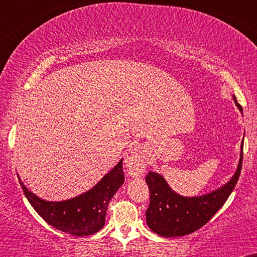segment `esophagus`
I'll return each mask as SVG.
<instances>
[{"mask_svg":"<svg viewBox=\"0 0 257 257\" xmlns=\"http://www.w3.org/2000/svg\"><path fill=\"white\" fill-rule=\"evenodd\" d=\"M125 166L130 176L132 177H141L144 173V168L147 166V156L142 148L135 147L126 153Z\"/></svg>","mask_w":257,"mask_h":257,"instance_id":"obj_1","label":"esophagus"}]
</instances>
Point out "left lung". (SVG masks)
<instances>
[{
    "mask_svg": "<svg viewBox=\"0 0 257 257\" xmlns=\"http://www.w3.org/2000/svg\"><path fill=\"white\" fill-rule=\"evenodd\" d=\"M234 101L242 111V107L236 97ZM242 161L243 147L237 171L230 182L210 194L198 197H184L176 194L166 183L164 177L155 172H149L146 182L149 186L150 203L146 216L150 230L162 237H182L206 225L214 214L224 206L228 196L233 191L239 179Z\"/></svg>",
    "mask_w": 257,
    "mask_h": 257,
    "instance_id": "8db88e82",
    "label": "left lung"
}]
</instances>
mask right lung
<instances>
[{
    "instance_id": "obj_1",
    "label": "right lung",
    "mask_w": 257,
    "mask_h": 257,
    "mask_svg": "<svg viewBox=\"0 0 257 257\" xmlns=\"http://www.w3.org/2000/svg\"><path fill=\"white\" fill-rule=\"evenodd\" d=\"M123 180L122 160H120L91 190L67 201L41 200L29 191L21 180L20 185L30 204L48 224L65 233L81 237L96 233L103 227L108 204Z\"/></svg>"
}]
</instances>
